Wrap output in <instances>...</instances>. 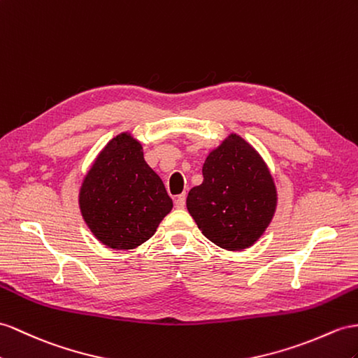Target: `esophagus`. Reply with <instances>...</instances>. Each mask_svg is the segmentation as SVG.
I'll use <instances>...</instances> for the list:
<instances>
[{
  "label": "esophagus",
  "mask_w": 358,
  "mask_h": 358,
  "mask_svg": "<svg viewBox=\"0 0 358 358\" xmlns=\"http://www.w3.org/2000/svg\"><path fill=\"white\" fill-rule=\"evenodd\" d=\"M173 204H176L177 208H185V206H186V195L181 194V195L176 196V201H173Z\"/></svg>",
  "instance_id": "esophagus-1"
}]
</instances>
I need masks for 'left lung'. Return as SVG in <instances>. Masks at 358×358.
Masks as SVG:
<instances>
[{
  "label": "left lung",
  "instance_id": "8db88e82",
  "mask_svg": "<svg viewBox=\"0 0 358 358\" xmlns=\"http://www.w3.org/2000/svg\"><path fill=\"white\" fill-rule=\"evenodd\" d=\"M204 181L187 195V210L208 241L228 251L257 242L277 207V190L259 152L230 134L207 155Z\"/></svg>",
  "mask_w": 358,
  "mask_h": 358
}]
</instances>
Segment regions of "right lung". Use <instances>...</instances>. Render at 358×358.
<instances>
[{
  "label": "right lung",
  "mask_w": 358,
  "mask_h": 358,
  "mask_svg": "<svg viewBox=\"0 0 358 358\" xmlns=\"http://www.w3.org/2000/svg\"><path fill=\"white\" fill-rule=\"evenodd\" d=\"M80 210L96 239L133 250L172 210L163 181L143 160L142 145L122 133L107 143L80 189Z\"/></svg>",
  "instance_id": "1"
}]
</instances>
